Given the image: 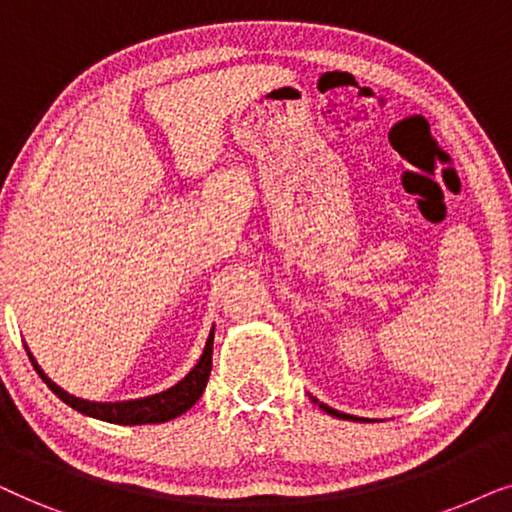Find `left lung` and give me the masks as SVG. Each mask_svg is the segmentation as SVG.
I'll use <instances>...</instances> for the list:
<instances>
[{"label": "left lung", "instance_id": "1", "mask_svg": "<svg viewBox=\"0 0 512 512\" xmlns=\"http://www.w3.org/2000/svg\"><path fill=\"white\" fill-rule=\"evenodd\" d=\"M313 403H318V400H313ZM318 407L323 412H327V414H332V417H337V419H349V421H365V419H358V417H353V414H344V412H337V410H332V407H327L325 403H318Z\"/></svg>", "mask_w": 512, "mask_h": 512}]
</instances>
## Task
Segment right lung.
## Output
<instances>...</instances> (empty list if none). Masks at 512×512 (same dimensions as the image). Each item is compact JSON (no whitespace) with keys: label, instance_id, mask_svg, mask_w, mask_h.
<instances>
[{"label":"right lung","instance_id":"right-lung-1","mask_svg":"<svg viewBox=\"0 0 512 512\" xmlns=\"http://www.w3.org/2000/svg\"><path fill=\"white\" fill-rule=\"evenodd\" d=\"M213 337H215V327L210 330L206 349H203L199 363L194 365V370L189 372L185 379L177 381V384L170 386L168 391L147 395V398H138V400H121V403H91V400L70 395L46 377L44 370L37 365V360L32 358L30 351H27V356H30L39 377L44 379V384L49 386L65 405H70L72 410L86 414V417L107 421V424H119V426L163 424V421H170L180 417V414H185L189 407L201 398V393L206 391L210 370H213Z\"/></svg>","mask_w":512,"mask_h":512}]
</instances>
